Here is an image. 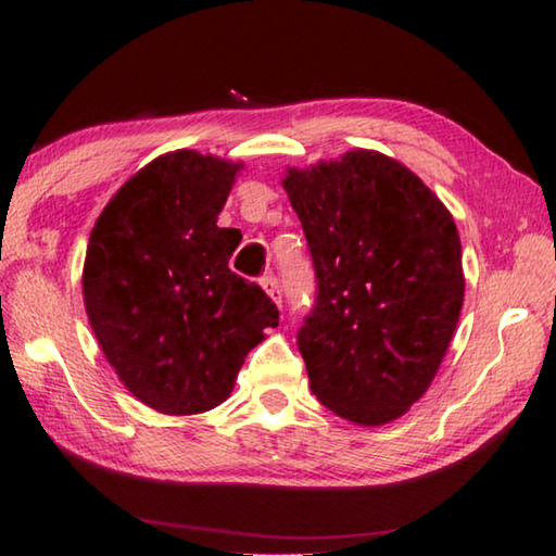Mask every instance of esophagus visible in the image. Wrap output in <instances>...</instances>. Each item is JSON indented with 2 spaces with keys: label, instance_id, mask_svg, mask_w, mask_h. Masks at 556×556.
<instances>
[{
  "label": "esophagus",
  "instance_id": "1",
  "mask_svg": "<svg viewBox=\"0 0 556 556\" xmlns=\"http://www.w3.org/2000/svg\"><path fill=\"white\" fill-rule=\"evenodd\" d=\"M260 287L265 289V294L275 301V304L279 306L281 304V287H279V279L275 275H265L260 279Z\"/></svg>",
  "mask_w": 556,
  "mask_h": 556
}]
</instances>
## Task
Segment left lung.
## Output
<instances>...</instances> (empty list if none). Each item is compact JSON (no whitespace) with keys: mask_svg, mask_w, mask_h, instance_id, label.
<instances>
[{"mask_svg":"<svg viewBox=\"0 0 556 556\" xmlns=\"http://www.w3.org/2000/svg\"><path fill=\"white\" fill-rule=\"evenodd\" d=\"M281 186L318 281L296 336L312 392L353 425L400 419L437 378L464 306L454 215L372 149L287 168Z\"/></svg>","mask_w":556,"mask_h":556,"instance_id":"1","label":"left lung"}]
</instances>
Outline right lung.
Listing matches in <instances>:
<instances>
[{
	"mask_svg": "<svg viewBox=\"0 0 556 556\" xmlns=\"http://www.w3.org/2000/svg\"><path fill=\"white\" fill-rule=\"evenodd\" d=\"M242 164L178 149L112 195L90 232L83 299L122 384L162 414H201L235 378L279 312L228 267L240 232L218 228Z\"/></svg>",
	"mask_w": 556,
	"mask_h": 556,
	"instance_id": "1",
	"label": "right lung"
}]
</instances>
